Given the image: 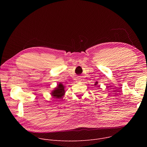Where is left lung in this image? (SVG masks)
<instances>
[{"label": "left lung", "mask_w": 147, "mask_h": 147, "mask_svg": "<svg viewBox=\"0 0 147 147\" xmlns=\"http://www.w3.org/2000/svg\"><path fill=\"white\" fill-rule=\"evenodd\" d=\"M98 84V82H96L95 83V86H97Z\"/></svg>", "instance_id": "1"}]
</instances>
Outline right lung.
Returning <instances> with one entry per match:
<instances>
[{"mask_svg": "<svg viewBox=\"0 0 147 147\" xmlns=\"http://www.w3.org/2000/svg\"><path fill=\"white\" fill-rule=\"evenodd\" d=\"M65 86L61 83H59L57 87L52 91L51 95L55 99H60L65 95Z\"/></svg>", "mask_w": 147, "mask_h": 147, "instance_id": "1", "label": "right lung"}]
</instances>
